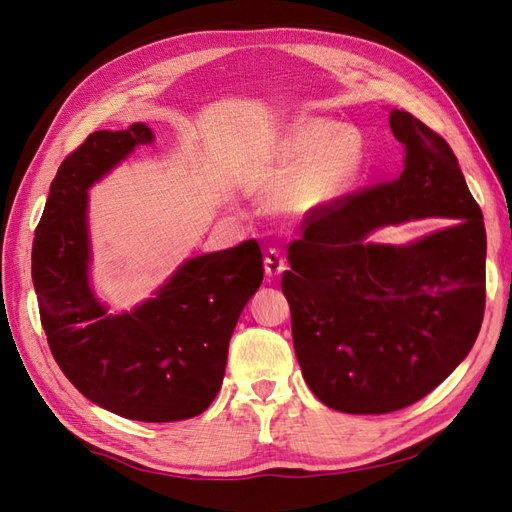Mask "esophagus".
<instances>
[{
    "instance_id": "1",
    "label": "esophagus",
    "mask_w": 512,
    "mask_h": 512,
    "mask_svg": "<svg viewBox=\"0 0 512 512\" xmlns=\"http://www.w3.org/2000/svg\"><path fill=\"white\" fill-rule=\"evenodd\" d=\"M284 271H286L284 256L277 252V250H269L265 254V273H267L269 280H273V277H277V275L284 273Z\"/></svg>"
}]
</instances>
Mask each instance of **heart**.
I'll return each instance as SVG.
<instances>
[{"mask_svg": "<svg viewBox=\"0 0 512 512\" xmlns=\"http://www.w3.org/2000/svg\"><path fill=\"white\" fill-rule=\"evenodd\" d=\"M286 177L275 194L282 211L307 215L342 198L365 168L363 134L329 119L301 123L286 138Z\"/></svg>", "mask_w": 512, "mask_h": 512, "instance_id": "b5f03b06", "label": "heart"}]
</instances>
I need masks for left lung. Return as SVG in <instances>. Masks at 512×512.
I'll return each instance as SVG.
<instances>
[{
  "instance_id": "obj_1",
  "label": "left lung",
  "mask_w": 512,
  "mask_h": 512,
  "mask_svg": "<svg viewBox=\"0 0 512 512\" xmlns=\"http://www.w3.org/2000/svg\"><path fill=\"white\" fill-rule=\"evenodd\" d=\"M391 130L406 145L404 173L309 215L282 275L303 378L348 414L429 395L466 359L485 314L483 211L451 145L397 108ZM431 214L460 222L404 248L364 243L374 227Z\"/></svg>"
}]
</instances>
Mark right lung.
<instances>
[{"instance_id":"right-lung-1","label":"right lung","mask_w":512,"mask_h":512,"mask_svg":"<svg viewBox=\"0 0 512 512\" xmlns=\"http://www.w3.org/2000/svg\"><path fill=\"white\" fill-rule=\"evenodd\" d=\"M145 123L89 134L61 162L32 247L46 342L94 404L143 423L203 414L220 393L228 344L265 267L256 239L196 256L132 314L108 316L87 282V188L141 143Z\"/></svg>"}]
</instances>
